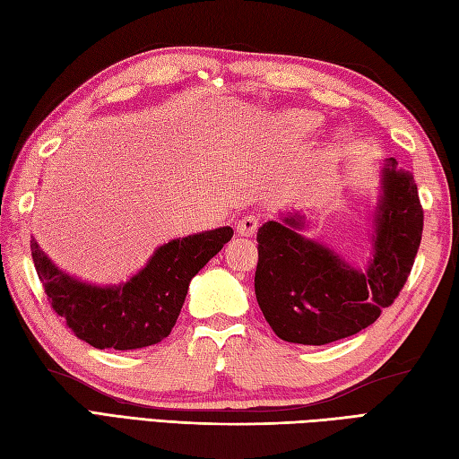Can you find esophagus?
<instances>
[{
    "instance_id": "1",
    "label": "esophagus",
    "mask_w": 459,
    "mask_h": 459,
    "mask_svg": "<svg viewBox=\"0 0 459 459\" xmlns=\"http://www.w3.org/2000/svg\"><path fill=\"white\" fill-rule=\"evenodd\" d=\"M258 227H260V219L256 214H245V217L237 222V230L240 237H255Z\"/></svg>"
}]
</instances>
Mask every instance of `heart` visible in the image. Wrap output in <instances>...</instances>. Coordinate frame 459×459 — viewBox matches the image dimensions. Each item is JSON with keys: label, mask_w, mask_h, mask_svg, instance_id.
I'll use <instances>...</instances> for the list:
<instances>
[{"label": "heart", "mask_w": 459, "mask_h": 459, "mask_svg": "<svg viewBox=\"0 0 459 459\" xmlns=\"http://www.w3.org/2000/svg\"><path fill=\"white\" fill-rule=\"evenodd\" d=\"M319 120L316 118L314 114H307V112H294L288 116V128L296 134H306L311 132L314 128H317Z\"/></svg>", "instance_id": "b5f03b06"}]
</instances>
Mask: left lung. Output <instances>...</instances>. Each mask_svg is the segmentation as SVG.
<instances>
[{"label":"left lung","mask_w":459,"mask_h":459,"mask_svg":"<svg viewBox=\"0 0 459 459\" xmlns=\"http://www.w3.org/2000/svg\"><path fill=\"white\" fill-rule=\"evenodd\" d=\"M388 158L373 230V258L360 272L333 250L299 235L301 214L258 229L255 291L272 331L299 345H325L359 333L393 306L422 240L424 211L412 173Z\"/></svg>","instance_id":"obj_1"}]
</instances>
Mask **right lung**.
Returning a JSON list of instances; mask_svg holds the SVG:
<instances>
[{
	"label": "right lung",
	"instance_id": "1",
	"mask_svg": "<svg viewBox=\"0 0 459 459\" xmlns=\"http://www.w3.org/2000/svg\"><path fill=\"white\" fill-rule=\"evenodd\" d=\"M230 227L160 247L145 268L120 286H92L58 270L31 240L48 304L73 333L96 349L130 351L160 343L179 317L189 281L232 238Z\"/></svg>",
	"mask_w": 459,
	"mask_h": 459
}]
</instances>
